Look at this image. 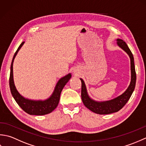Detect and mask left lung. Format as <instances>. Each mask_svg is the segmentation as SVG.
Instances as JSON below:
<instances>
[{
	"label": "left lung",
	"mask_w": 146,
	"mask_h": 146,
	"mask_svg": "<svg viewBox=\"0 0 146 146\" xmlns=\"http://www.w3.org/2000/svg\"><path fill=\"white\" fill-rule=\"evenodd\" d=\"M117 41L118 46L123 49L129 54L130 58H131V82L128 88L126 90V91L122 95H120L119 97L114 98L111 100L98 102L92 100L89 97V96L87 94V92H86L85 83L82 79H80L82 82L81 96L83 103L85 105V106L86 108H88L89 110H90L93 112H95L97 114H109L117 112V111L120 110L127 104L129 98H131L135 86L136 73L135 70L134 56H133L131 51L130 50V49L129 48L125 42L120 39H117Z\"/></svg>",
	"instance_id": "left-lung-1"
}]
</instances>
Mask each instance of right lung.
Listing matches in <instances>:
<instances>
[{
	"label": "right lung",
	"mask_w": 146,
	"mask_h": 146,
	"mask_svg": "<svg viewBox=\"0 0 146 146\" xmlns=\"http://www.w3.org/2000/svg\"><path fill=\"white\" fill-rule=\"evenodd\" d=\"M24 42H23L20 44V46H19L17 51L15 52L13 59H12V63L11 65L10 77H9V86H10L11 92L12 97H14L15 102H17L19 106L24 111H26V113L29 115H43L51 113L52 111H53L56 108L58 105L59 101H60V95L62 90H63L64 85L66 84L67 82L71 78V75L70 73L59 80V82L56 84V86L53 94L47 100L44 101H35L24 98L17 92V89L15 86L13 79V62L15 56H16L20 48L22 47V46L24 44Z\"/></svg>",
	"instance_id": "add662e5"
}]
</instances>
